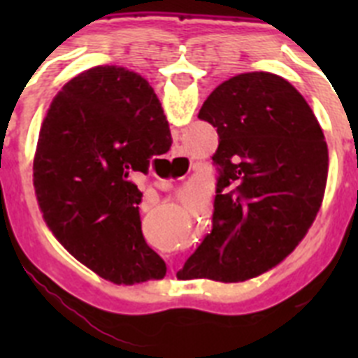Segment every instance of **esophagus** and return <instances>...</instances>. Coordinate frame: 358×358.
<instances>
[{
	"label": "esophagus",
	"mask_w": 358,
	"mask_h": 358,
	"mask_svg": "<svg viewBox=\"0 0 358 358\" xmlns=\"http://www.w3.org/2000/svg\"><path fill=\"white\" fill-rule=\"evenodd\" d=\"M173 157H177V159H181V157H185V154H176V156H173ZM157 188H161V189H169V188H170V185H164V182H163V185H159V186H157Z\"/></svg>",
	"instance_id": "34e87169"
}]
</instances>
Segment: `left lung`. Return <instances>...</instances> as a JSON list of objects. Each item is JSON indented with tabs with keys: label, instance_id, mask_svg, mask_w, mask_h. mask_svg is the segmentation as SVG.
<instances>
[{
	"label": "left lung",
	"instance_id": "obj_1",
	"mask_svg": "<svg viewBox=\"0 0 358 358\" xmlns=\"http://www.w3.org/2000/svg\"><path fill=\"white\" fill-rule=\"evenodd\" d=\"M199 118L218 132L213 227L181 274L249 280L289 256L314 222L327 186L324 134L296 87L267 71L222 82Z\"/></svg>",
	"mask_w": 358,
	"mask_h": 358
}]
</instances>
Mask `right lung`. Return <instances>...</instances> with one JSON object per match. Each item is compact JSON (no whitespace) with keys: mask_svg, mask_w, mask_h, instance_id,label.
<instances>
[{"mask_svg":"<svg viewBox=\"0 0 358 358\" xmlns=\"http://www.w3.org/2000/svg\"><path fill=\"white\" fill-rule=\"evenodd\" d=\"M170 145L163 107L138 73L96 66L53 98L34 157L37 202L57 240L103 280L166 274L141 233L143 194L131 176L147 173Z\"/></svg>","mask_w":358,"mask_h":358,"instance_id":"add662e5","label":"right lung"}]
</instances>
